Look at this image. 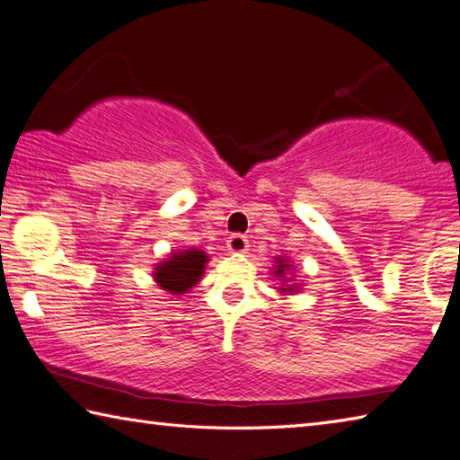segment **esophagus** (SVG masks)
Here are the masks:
<instances>
[{
	"label": "esophagus",
	"mask_w": 460,
	"mask_h": 460,
	"mask_svg": "<svg viewBox=\"0 0 460 460\" xmlns=\"http://www.w3.org/2000/svg\"><path fill=\"white\" fill-rule=\"evenodd\" d=\"M226 246L230 252H234V254H243V252L250 248L246 236H242V234H234V236H230Z\"/></svg>",
	"instance_id": "1"
}]
</instances>
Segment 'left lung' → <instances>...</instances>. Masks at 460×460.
<instances>
[{
	"label": "left lung",
	"instance_id": "obj_1",
	"mask_svg": "<svg viewBox=\"0 0 460 460\" xmlns=\"http://www.w3.org/2000/svg\"><path fill=\"white\" fill-rule=\"evenodd\" d=\"M288 270H289L288 260L278 258V260H276V271H274V274L279 276V278H284V274H286ZM284 282H286V279H284ZM279 289H282L284 294H286V292H296V286H286V288H279Z\"/></svg>",
	"mask_w": 460,
	"mask_h": 460
}]
</instances>
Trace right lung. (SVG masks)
I'll return each instance as SVG.
<instances>
[{"mask_svg":"<svg viewBox=\"0 0 460 460\" xmlns=\"http://www.w3.org/2000/svg\"><path fill=\"white\" fill-rule=\"evenodd\" d=\"M208 256L202 250H182L155 268V282L171 294H186L200 282Z\"/></svg>","mask_w":460,"mask_h":460,"instance_id":"obj_1","label":"right lung"}]
</instances>
